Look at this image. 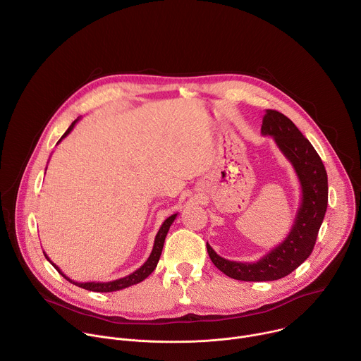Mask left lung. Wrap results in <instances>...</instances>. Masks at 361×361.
<instances>
[{"instance_id":"1","label":"left lung","mask_w":361,"mask_h":361,"mask_svg":"<svg viewBox=\"0 0 361 361\" xmlns=\"http://www.w3.org/2000/svg\"><path fill=\"white\" fill-rule=\"evenodd\" d=\"M262 134L274 138L280 151L294 167L301 185V202L288 235L259 262L226 260L207 243V251L214 266L226 276L241 281L279 280L301 266L314 248L329 201L324 164L312 142L294 123L276 110H267L263 117Z\"/></svg>"}]
</instances>
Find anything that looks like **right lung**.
<instances>
[{"label": "right lung", "instance_id": "obj_1", "mask_svg": "<svg viewBox=\"0 0 361 361\" xmlns=\"http://www.w3.org/2000/svg\"><path fill=\"white\" fill-rule=\"evenodd\" d=\"M78 120H80V118H77V120H74V121L71 123V126H70L68 130L63 134V137L59 140V142H60L63 138H66V137L73 131V128H74V126L77 124ZM59 142H57V144H59ZM176 217H177V214H173V216H170L169 219H166L164 223L161 224V227H160V230H159V233H157V235H156V240H154L152 251H151L149 257L147 259V262H145L140 269H137L135 271H133L131 274H128V276H126V277H123V279H118V280H113V281H107V283H97V281L77 283V281L71 280L70 277H67L53 262H51V260L48 259V255H47L45 252H44V255H45V259H47L51 264H53V267H54L66 280H68L70 283H73V284H75V286H78V287H81V288H85V290H90V291H95V293H110V291L123 290V288H127V287H130V286H134V284L141 283L144 279H147L154 270H156V267H157V264H159V260H160L161 251H163V245H164V241H166V235H167V233H169V230H170V226L174 223Z\"/></svg>", "mask_w": 361, "mask_h": 361}]
</instances>
